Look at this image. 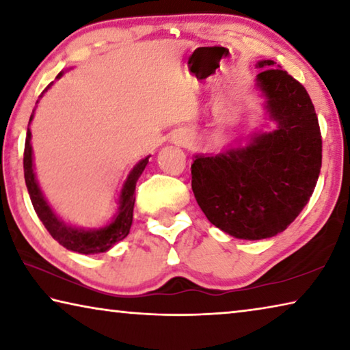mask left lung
<instances>
[{
    "label": "left lung",
    "mask_w": 350,
    "mask_h": 350,
    "mask_svg": "<svg viewBox=\"0 0 350 350\" xmlns=\"http://www.w3.org/2000/svg\"><path fill=\"white\" fill-rule=\"evenodd\" d=\"M273 60L258 63L256 81L278 128L250 145L196 156L191 188L208 221L239 239H265L292 224L315 189L323 140L306 88Z\"/></svg>",
    "instance_id": "1"
}]
</instances>
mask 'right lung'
<instances>
[{
  "mask_svg": "<svg viewBox=\"0 0 350 350\" xmlns=\"http://www.w3.org/2000/svg\"><path fill=\"white\" fill-rule=\"evenodd\" d=\"M63 72L57 75V79H60ZM52 83L47 85L44 91L51 88ZM43 91V92H44ZM41 92V96H43ZM40 96V97H41ZM38 103V100H37ZM33 117V112L31 114V120ZM148 159L145 157L144 161H140L135 165L131 174L128 176L125 185L122 188L120 193V200H118V213L114 221L109 225L100 228V230H79L74 227H69V225L64 224L55 216V213L51 210V206L47 205L46 199L41 194L38 183L35 180L33 168H32V145H31V131L26 133V144H25V159H23V167H25V180L26 187L29 191V196H31L33 210L40 217V221L43 222L49 234L54 238L58 244L66 247L68 250H72L81 254H94V253H103L116 244V242L125 239L129 228H131L133 224V210H134V202H135V183H137L142 171L145 170Z\"/></svg>",
  "mask_w": 350,
  "mask_h": 350,
  "instance_id": "obj_1",
  "label": "right lung"
}]
</instances>
